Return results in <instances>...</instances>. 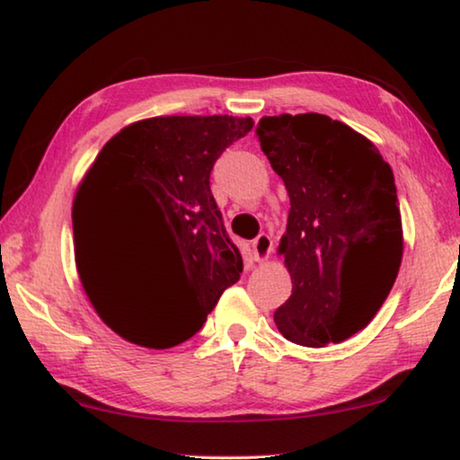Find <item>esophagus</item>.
Here are the masks:
<instances>
[{
  "label": "esophagus",
  "mask_w": 460,
  "mask_h": 460,
  "mask_svg": "<svg viewBox=\"0 0 460 460\" xmlns=\"http://www.w3.org/2000/svg\"><path fill=\"white\" fill-rule=\"evenodd\" d=\"M272 251H274L272 236L266 234V232H261V234L253 241V255H255V260L257 261L268 260V257L272 255Z\"/></svg>",
  "instance_id": "34e87169"
}]
</instances>
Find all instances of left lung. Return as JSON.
<instances>
[{
	"instance_id": "8db88e82",
	"label": "left lung",
	"mask_w": 460,
	"mask_h": 460,
	"mask_svg": "<svg viewBox=\"0 0 460 460\" xmlns=\"http://www.w3.org/2000/svg\"><path fill=\"white\" fill-rule=\"evenodd\" d=\"M255 134L291 199L279 253L293 293L274 323L305 348L341 343L375 318L398 276L392 167L362 134L318 112L261 117Z\"/></svg>"
}]
</instances>
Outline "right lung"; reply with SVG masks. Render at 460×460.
<instances>
[{"label":"right lung","instance_id":"right-lung-1","mask_svg":"<svg viewBox=\"0 0 460 460\" xmlns=\"http://www.w3.org/2000/svg\"><path fill=\"white\" fill-rule=\"evenodd\" d=\"M251 117H153L131 123L100 150L73 203L77 272L98 316L131 343L173 348L205 324L219 295L241 279L243 257L211 194V169ZM159 215L182 266L163 296L137 294L111 260L114 222Z\"/></svg>","mask_w":460,"mask_h":460}]
</instances>
